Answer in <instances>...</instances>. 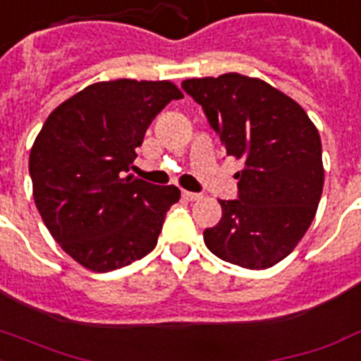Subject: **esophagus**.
Instances as JSON below:
<instances>
[{
  "mask_svg": "<svg viewBox=\"0 0 361 361\" xmlns=\"http://www.w3.org/2000/svg\"><path fill=\"white\" fill-rule=\"evenodd\" d=\"M181 196L189 202H195V200H200L202 195L200 192H190V190H181Z\"/></svg>",
  "mask_w": 361,
  "mask_h": 361,
  "instance_id": "esophagus-1",
  "label": "esophagus"
}]
</instances>
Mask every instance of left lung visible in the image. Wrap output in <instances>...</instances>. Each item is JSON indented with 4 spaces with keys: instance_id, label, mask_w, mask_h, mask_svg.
Returning <instances> with one entry per match:
<instances>
[{
    "instance_id": "1",
    "label": "left lung",
    "mask_w": 361,
    "mask_h": 361,
    "mask_svg": "<svg viewBox=\"0 0 361 361\" xmlns=\"http://www.w3.org/2000/svg\"><path fill=\"white\" fill-rule=\"evenodd\" d=\"M219 133L228 155L243 161L237 200H219L222 219L204 230L216 257L269 269L289 256L317 213L323 148L300 105L257 78L222 74L181 83Z\"/></svg>"
}]
</instances>
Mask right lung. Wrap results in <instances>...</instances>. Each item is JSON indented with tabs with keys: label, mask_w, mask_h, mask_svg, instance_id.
<instances>
[{
	"label": "right lung",
	"mask_w": 361,
	"mask_h": 361,
	"mask_svg": "<svg viewBox=\"0 0 361 361\" xmlns=\"http://www.w3.org/2000/svg\"><path fill=\"white\" fill-rule=\"evenodd\" d=\"M180 98L171 81H99L44 122L29 154L35 204L55 241L85 269L114 271L157 245L180 189L128 172L152 120Z\"/></svg>",
	"instance_id": "right-lung-1"
}]
</instances>
